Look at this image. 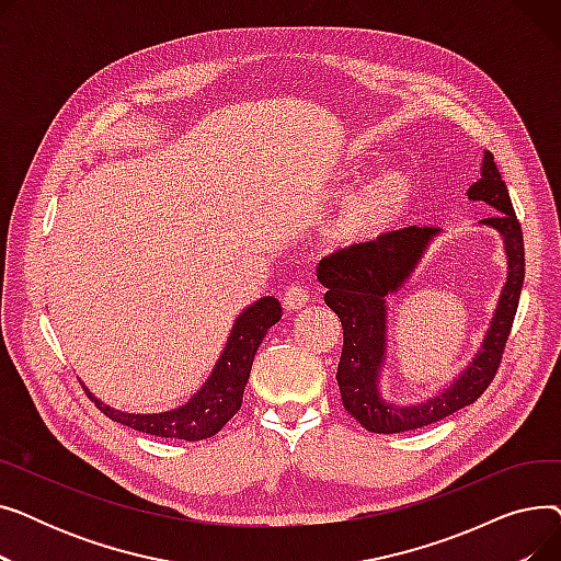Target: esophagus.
<instances>
[{"label": "esophagus", "instance_id": "34e87169", "mask_svg": "<svg viewBox=\"0 0 561 561\" xmlns=\"http://www.w3.org/2000/svg\"><path fill=\"white\" fill-rule=\"evenodd\" d=\"M282 300H284V309L286 311H298V309H302L309 302V290L305 286L293 284V286H288L284 290V298Z\"/></svg>", "mask_w": 561, "mask_h": 561}]
</instances>
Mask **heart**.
Segmentation results:
<instances>
[{"mask_svg": "<svg viewBox=\"0 0 561 561\" xmlns=\"http://www.w3.org/2000/svg\"><path fill=\"white\" fill-rule=\"evenodd\" d=\"M414 199V182L402 170H385L375 174L355 195H352L334 222L330 236L339 243L373 239L391 229Z\"/></svg>", "mask_w": 561, "mask_h": 561, "instance_id": "heart-1", "label": "heart"}]
</instances>
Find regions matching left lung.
Listing matches in <instances>:
<instances>
[{"label": "left lung", "instance_id": "left-lung-1", "mask_svg": "<svg viewBox=\"0 0 561 561\" xmlns=\"http://www.w3.org/2000/svg\"><path fill=\"white\" fill-rule=\"evenodd\" d=\"M466 195L486 202L497 211L493 218L480 222L503 236L510 273L478 355L448 389L432 396L427 402L409 407L387 402L379 393V368L385 364L387 350V296L398 293L416 271L438 229L411 225L387 231L375 241L336 250L318 263V279L328 288L325 302L343 325V352L336 370L341 400L347 414L368 432L398 434L446 419L473 404L489 389L500 368L518 309L525 277V250L510 191L491 152H484L480 180Z\"/></svg>", "mask_w": 561, "mask_h": 561}]
</instances>
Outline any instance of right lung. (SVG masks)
I'll return each mask as SVG.
<instances>
[{
	"mask_svg": "<svg viewBox=\"0 0 561 561\" xmlns=\"http://www.w3.org/2000/svg\"><path fill=\"white\" fill-rule=\"evenodd\" d=\"M279 318L282 307L279 300H275L273 296L256 300L236 318L229 341L211 377L204 381V387L184 407L163 411V414H125V411L102 404L85 387L83 391L95 402V407L104 416L131 430L182 440L209 438L218 434L236 411L241 409L243 391L250 379L256 350L265 332H268Z\"/></svg>",
	"mask_w": 561,
	"mask_h": 561,
	"instance_id": "1",
	"label": "right lung"
}]
</instances>
